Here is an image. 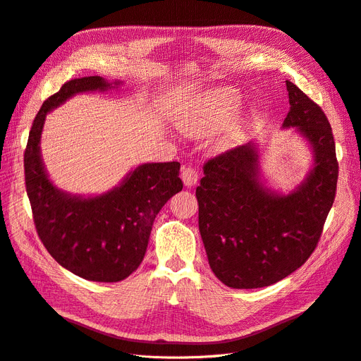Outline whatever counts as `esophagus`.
Masks as SVG:
<instances>
[{
  "label": "esophagus",
  "instance_id": "esophagus-1",
  "mask_svg": "<svg viewBox=\"0 0 361 361\" xmlns=\"http://www.w3.org/2000/svg\"><path fill=\"white\" fill-rule=\"evenodd\" d=\"M181 180H183L185 188H193V185H196V183L199 180V173L195 168L184 166L181 169Z\"/></svg>",
  "mask_w": 361,
  "mask_h": 361
}]
</instances>
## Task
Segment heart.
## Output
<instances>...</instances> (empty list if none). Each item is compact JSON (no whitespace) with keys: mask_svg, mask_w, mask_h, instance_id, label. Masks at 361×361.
Segmentation results:
<instances>
[{"mask_svg":"<svg viewBox=\"0 0 361 361\" xmlns=\"http://www.w3.org/2000/svg\"><path fill=\"white\" fill-rule=\"evenodd\" d=\"M241 97L232 87H216L195 99L178 117V128L192 138L214 135L212 145L217 152L228 150L239 140L247 117L234 114Z\"/></svg>","mask_w":361,"mask_h":361,"instance_id":"1","label":"heart"}]
</instances>
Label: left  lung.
Wrapping results in <instances>:
<instances>
[{
    "label": "left lung",
    "mask_w": 361,
    "mask_h": 361,
    "mask_svg": "<svg viewBox=\"0 0 361 361\" xmlns=\"http://www.w3.org/2000/svg\"><path fill=\"white\" fill-rule=\"evenodd\" d=\"M290 111L283 129H295L312 153L305 180L287 193L266 185L259 142L208 160L196 189L199 232L211 271L232 288L281 281L310 259L335 201L338 162L324 111L287 80Z\"/></svg>",
    "instance_id": "1"
}]
</instances>
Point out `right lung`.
<instances>
[{
	"mask_svg": "<svg viewBox=\"0 0 361 361\" xmlns=\"http://www.w3.org/2000/svg\"><path fill=\"white\" fill-rule=\"evenodd\" d=\"M120 85L99 75L66 82L35 116L23 157L39 239L62 268L97 283L122 281L138 269L157 212L183 189L178 162L142 164L109 192L93 196L65 192L49 178L39 149L46 116L78 93Z\"/></svg>",
	"mask_w": 361,
	"mask_h": 361,
	"instance_id": "right-lung-1",
	"label": "right lung"
}]
</instances>
